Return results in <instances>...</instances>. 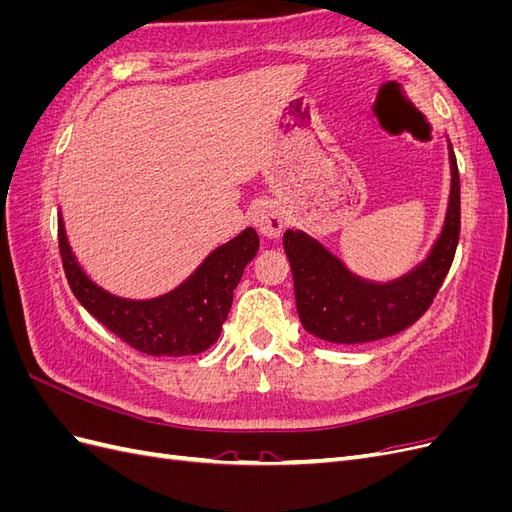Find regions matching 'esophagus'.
<instances>
[{
    "instance_id": "esophagus-1",
    "label": "esophagus",
    "mask_w": 512,
    "mask_h": 512,
    "mask_svg": "<svg viewBox=\"0 0 512 512\" xmlns=\"http://www.w3.org/2000/svg\"><path fill=\"white\" fill-rule=\"evenodd\" d=\"M252 224L262 237L277 239L284 230V215L275 203H258L252 209Z\"/></svg>"
}]
</instances>
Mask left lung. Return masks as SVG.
I'll return each mask as SVG.
<instances>
[{"instance_id": "1", "label": "left lung", "mask_w": 512, "mask_h": 512, "mask_svg": "<svg viewBox=\"0 0 512 512\" xmlns=\"http://www.w3.org/2000/svg\"><path fill=\"white\" fill-rule=\"evenodd\" d=\"M451 168V203L442 237L423 265L397 282H363L303 232H284L294 301L305 331L333 344H365L406 331L427 312L453 265L461 230L459 168L453 149Z\"/></svg>"}]
</instances>
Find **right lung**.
<instances>
[{"label":"right lung","instance_id":"add662e5","mask_svg":"<svg viewBox=\"0 0 512 512\" xmlns=\"http://www.w3.org/2000/svg\"><path fill=\"white\" fill-rule=\"evenodd\" d=\"M61 265L74 297L100 324L128 346L151 356H185L207 350L220 337L230 312L232 290L258 252L254 228L220 245L177 290L151 301H128L98 288L81 271L57 220Z\"/></svg>","mask_w":512,"mask_h":512}]
</instances>
